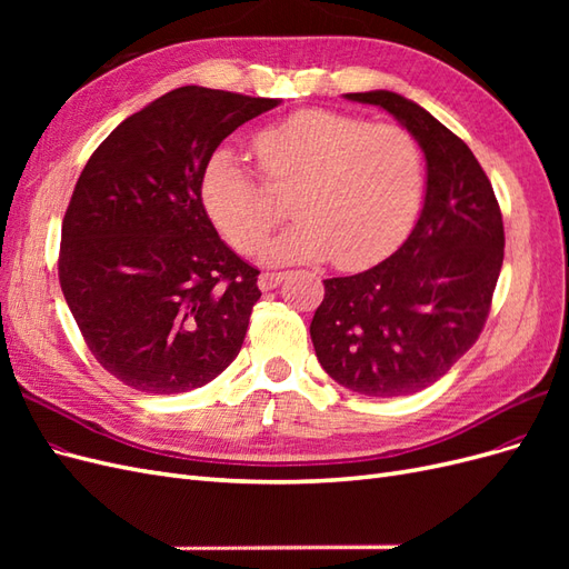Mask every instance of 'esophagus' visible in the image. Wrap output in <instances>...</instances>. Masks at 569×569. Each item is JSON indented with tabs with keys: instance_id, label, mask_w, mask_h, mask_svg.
Segmentation results:
<instances>
[{
	"instance_id": "obj_1",
	"label": "esophagus",
	"mask_w": 569,
	"mask_h": 569,
	"mask_svg": "<svg viewBox=\"0 0 569 569\" xmlns=\"http://www.w3.org/2000/svg\"><path fill=\"white\" fill-rule=\"evenodd\" d=\"M284 278H287V272H261V278H258V287L268 291V289L278 287Z\"/></svg>"
}]
</instances>
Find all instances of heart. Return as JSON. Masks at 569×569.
Returning <instances> with one entry per match:
<instances>
[{
	"mask_svg": "<svg viewBox=\"0 0 569 569\" xmlns=\"http://www.w3.org/2000/svg\"><path fill=\"white\" fill-rule=\"evenodd\" d=\"M256 151L272 188L296 194L301 216L272 244L274 263L332 258L341 270L370 268L401 247L420 213L425 157L401 126L308 109L258 132ZM269 186L234 149L206 163L203 209L237 251H261L289 216Z\"/></svg>",
	"mask_w": 569,
	"mask_h": 569,
	"instance_id": "b5f03b06",
	"label": "heart"
}]
</instances>
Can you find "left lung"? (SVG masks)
<instances>
[{
	"label": "left lung",
	"mask_w": 569,
	"mask_h": 569,
	"mask_svg": "<svg viewBox=\"0 0 569 569\" xmlns=\"http://www.w3.org/2000/svg\"><path fill=\"white\" fill-rule=\"evenodd\" d=\"M389 111L427 161L416 228L387 261L325 280L311 322L316 356L335 382L366 396L435 385L477 341L503 266V218L470 147L416 101L372 90L343 94Z\"/></svg>",
	"instance_id": "left-lung-1"
}]
</instances>
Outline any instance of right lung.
<instances>
[{
	"label": "right lung",
	"mask_w": 569,
	"mask_h": 569,
	"mask_svg": "<svg viewBox=\"0 0 569 569\" xmlns=\"http://www.w3.org/2000/svg\"><path fill=\"white\" fill-rule=\"evenodd\" d=\"M278 104L187 84L126 118L82 168L59 282L88 349L123 385L182 393L242 349L258 270L218 237L201 176L230 132Z\"/></svg>",
	"instance_id": "1"
}]
</instances>
